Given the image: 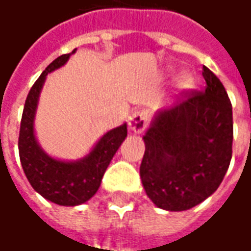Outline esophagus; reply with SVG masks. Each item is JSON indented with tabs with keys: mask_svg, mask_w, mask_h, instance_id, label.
Masks as SVG:
<instances>
[{
	"mask_svg": "<svg viewBox=\"0 0 251 251\" xmlns=\"http://www.w3.org/2000/svg\"><path fill=\"white\" fill-rule=\"evenodd\" d=\"M149 124V113L146 110H135L132 115L129 116V129L136 134L143 132Z\"/></svg>",
	"mask_w": 251,
	"mask_h": 251,
	"instance_id": "obj_1",
	"label": "esophagus"
}]
</instances>
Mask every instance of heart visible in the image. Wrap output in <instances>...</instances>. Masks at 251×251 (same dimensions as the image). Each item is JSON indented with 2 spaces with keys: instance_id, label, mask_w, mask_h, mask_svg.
Wrapping results in <instances>:
<instances>
[{
  "instance_id": "b5f03b06",
  "label": "heart",
  "mask_w": 251,
  "mask_h": 251,
  "mask_svg": "<svg viewBox=\"0 0 251 251\" xmlns=\"http://www.w3.org/2000/svg\"><path fill=\"white\" fill-rule=\"evenodd\" d=\"M179 83H180V86L183 87V89H187V87H190V86H191L193 80H191V77H190V76L184 75V76H181Z\"/></svg>"
}]
</instances>
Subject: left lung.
<instances>
[{
    "mask_svg": "<svg viewBox=\"0 0 251 251\" xmlns=\"http://www.w3.org/2000/svg\"><path fill=\"white\" fill-rule=\"evenodd\" d=\"M202 91H184L160 110L143 136L141 179L158 208L180 212L215 193L232 157V105L220 79L203 65Z\"/></svg>",
    "mask_w": 251,
    "mask_h": 251,
    "instance_id": "8db88e82",
    "label": "left lung"
}]
</instances>
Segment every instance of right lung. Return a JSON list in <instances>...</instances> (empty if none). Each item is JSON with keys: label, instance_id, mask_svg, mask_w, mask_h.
<instances>
[{"label": "right lung", "instance_id": "obj_1", "mask_svg": "<svg viewBox=\"0 0 251 251\" xmlns=\"http://www.w3.org/2000/svg\"><path fill=\"white\" fill-rule=\"evenodd\" d=\"M74 53L75 50L57 57L36 79L24 103L19 134L20 162L30 184L43 198L63 206L80 205L96 194L109 162L127 136V124L110 129L89 155L74 162L54 160L39 148L34 135V117L39 93L48 74L63 67Z\"/></svg>", "mask_w": 251, "mask_h": 251}]
</instances>
